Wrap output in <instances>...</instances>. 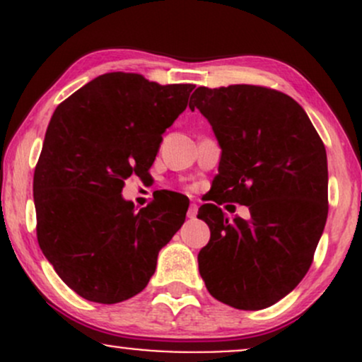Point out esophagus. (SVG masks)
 I'll list each match as a JSON object with an SVG mask.
<instances>
[{
    "label": "esophagus",
    "mask_w": 362,
    "mask_h": 362,
    "mask_svg": "<svg viewBox=\"0 0 362 362\" xmlns=\"http://www.w3.org/2000/svg\"><path fill=\"white\" fill-rule=\"evenodd\" d=\"M197 204H190L189 206V211H187V218L189 219H194L195 216H197Z\"/></svg>",
    "instance_id": "esophagus-1"
}]
</instances>
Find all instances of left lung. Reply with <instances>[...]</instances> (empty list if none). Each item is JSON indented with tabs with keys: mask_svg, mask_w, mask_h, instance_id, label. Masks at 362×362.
Masks as SVG:
<instances>
[{
	"mask_svg": "<svg viewBox=\"0 0 362 362\" xmlns=\"http://www.w3.org/2000/svg\"><path fill=\"white\" fill-rule=\"evenodd\" d=\"M189 107L221 148L211 202L197 214L211 230L199 272L224 305L267 308L300 284L325 228V146L300 103L264 86H199ZM223 202L248 205L251 219L230 222Z\"/></svg>",
	"mask_w": 362,
	"mask_h": 362,
	"instance_id": "obj_1",
	"label": "left lung"
}]
</instances>
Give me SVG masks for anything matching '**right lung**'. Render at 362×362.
I'll return each instance as SVG.
<instances>
[{"instance_id": "obj_1", "label": "right lung", "mask_w": 362, "mask_h": 362, "mask_svg": "<svg viewBox=\"0 0 362 362\" xmlns=\"http://www.w3.org/2000/svg\"><path fill=\"white\" fill-rule=\"evenodd\" d=\"M192 90L107 73L54 110L34 173L37 240L85 300L114 305L141 293L184 224L189 204L180 194L138 211L122 187L146 175Z\"/></svg>"}]
</instances>
